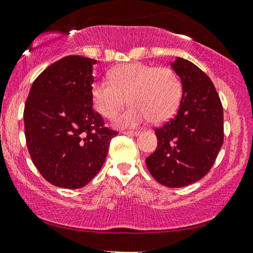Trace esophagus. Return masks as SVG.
I'll return each mask as SVG.
<instances>
[{
    "label": "esophagus",
    "instance_id": "1",
    "mask_svg": "<svg viewBox=\"0 0 253 253\" xmlns=\"http://www.w3.org/2000/svg\"><path fill=\"white\" fill-rule=\"evenodd\" d=\"M125 135H129V136H137V135L141 134L139 130H129V131H124Z\"/></svg>",
    "mask_w": 253,
    "mask_h": 253
}]
</instances>
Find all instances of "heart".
I'll list each match as a JSON object with an SVG mask.
<instances>
[{
    "label": "heart",
    "instance_id": "b5f03b06",
    "mask_svg": "<svg viewBox=\"0 0 253 253\" xmlns=\"http://www.w3.org/2000/svg\"><path fill=\"white\" fill-rule=\"evenodd\" d=\"M127 101L131 105L115 120L119 127H136L148 122L163 123L174 115L182 97V84L170 68L141 62L120 65L109 73L108 81H97L90 88L95 110L114 118Z\"/></svg>",
    "mask_w": 253,
    "mask_h": 253
}]
</instances>
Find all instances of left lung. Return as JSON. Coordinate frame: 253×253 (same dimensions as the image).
I'll use <instances>...</instances> for the list:
<instances>
[{
  "label": "left lung",
  "instance_id": "obj_1",
  "mask_svg": "<svg viewBox=\"0 0 253 253\" xmlns=\"http://www.w3.org/2000/svg\"><path fill=\"white\" fill-rule=\"evenodd\" d=\"M183 85L177 114L157 128L158 146L145 159L151 175L167 187H183L208 174L224 142L219 95L203 71L188 60L170 63Z\"/></svg>",
  "mask_w": 253,
  "mask_h": 253
}]
</instances>
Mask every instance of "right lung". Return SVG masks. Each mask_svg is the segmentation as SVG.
I'll list each match as a JSON object with an SVG mask.
<instances>
[{
  "label": "right lung",
  "instance_id": "1",
  "mask_svg": "<svg viewBox=\"0 0 253 253\" xmlns=\"http://www.w3.org/2000/svg\"><path fill=\"white\" fill-rule=\"evenodd\" d=\"M96 60L68 55L34 81L24 110L25 136L34 165L45 179L81 188L94 178L118 131L93 110L90 88Z\"/></svg>",
  "mask_w": 253,
  "mask_h": 253
}]
</instances>
